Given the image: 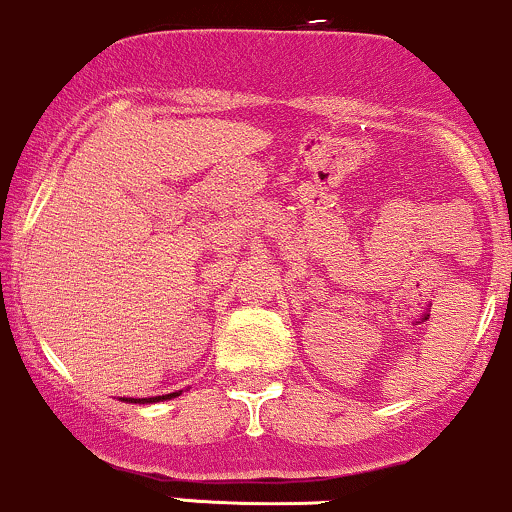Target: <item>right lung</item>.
<instances>
[{
    "instance_id": "obj_1",
    "label": "right lung",
    "mask_w": 512,
    "mask_h": 512,
    "mask_svg": "<svg viewBox=\"0 0 512 512\" xmlns=\"http://www.w3.org/2000/svg\"><path fill=\"white\" fill-rule=\"evenodd\" d=\"M179 393H170V395H162V398H143V400H138V402H158V400H170V398H177ZM129 402H136L134 398H129Z\"/></svg>"
}]
</instances>
